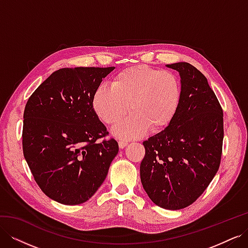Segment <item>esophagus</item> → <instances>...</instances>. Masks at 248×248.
Segmentation results:
<instances>
[{"label":"esophagus","mask_w":248,"mask_h":248,"mask_svg":"<svg viewBox=\"0 0 248 248\" xmlns=\"http://www.w3.org/2000/svg\"><path fill=\"white\" fill-rule=\"evenodd\" d=\"M119 147L121 148V149H123V148H125L127 145H128V141H126V140H119Z\"/></svg>","instance_id":"1"}]
</instances>
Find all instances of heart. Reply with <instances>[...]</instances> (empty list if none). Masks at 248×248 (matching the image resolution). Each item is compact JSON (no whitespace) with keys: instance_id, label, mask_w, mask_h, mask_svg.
<instances>
[{"instance_id":"heart-1","label":"heart","mask_w":248,"mask_h":248,"mask_svg":"<svg viewBox=\"0 0 248 248\" xmlns=\"http://www.w3.org/2000/svg\"><path fill=\"white\" fill-rule=\"evenodd\" d=\"M181 101V84L174 72L138 65L119 72L110 87L101 85L93 95V108L100 120L115 125L121 139H138L150 129L160 131L175 117Z\"/></svg>"}]
</instances>
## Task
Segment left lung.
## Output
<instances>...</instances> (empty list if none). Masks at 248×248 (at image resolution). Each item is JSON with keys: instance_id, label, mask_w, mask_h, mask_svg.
I'll use <instances>...</instances> for the list:
<instances>
[{"instance_id": "obj_1", "label": "left lung", "mask_w": 248, "mask_h": 248, "mask_svg": "<svg viewBox=\"0 0 248 248\" xmlns=\"http://www.w3.org/2000/svg\"><path fill=\"white\" fill-rule=\"evenodd\" d=\"M179 72L181 101L162 131L142 142L140 181L155 205L188 207L206 190L219 169L223 114L204 74L186 62L169 64Z\"/></svg>"}]
</instances>
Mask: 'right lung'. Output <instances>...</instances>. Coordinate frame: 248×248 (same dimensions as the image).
Returning <instances> with one entry per match:
<instances>
[{"instance_id":"right-lung-1","label":"right lung","mask_w":248,"mask_h":248,"mask_svg":"<svg viewBox=\"0 0 248 248\" xmlns=\"http://www.w3.org/2000/svg\"><path fill=\"white\" fill-rule=\"evenodd\" d=\"M115 67L61 68L30 97L22 150L36 183L48 198L79 205L98 190L119 152L118 142L97 141L108 132L93 108V95Z\"/></svg>"}]
</instances>
